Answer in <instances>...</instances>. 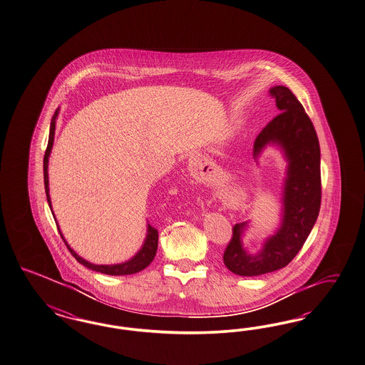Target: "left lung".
<instances>
[{
	"instance_id": "obj_1",
	"label": "left lung",
	"mask_w": 365,
	"mask_h": 365,
	"mask_svg": "<svg viewBox=\"0 0 365 365\" xmlns=\"http://www.w3.org/2000/svg\"><path fill=\"white\" fill-rule=\"evenodd\" d=\"M269 92L281 112L255 138L253 155L257 158L270 143L279 145L285 154L282 221L276 234L255 255L243 249L241 237L247 222L232 227L223 262L238 276H261L285 267L304 246L320 212V144L313 123L290 89L276 86Z\"/></svg>"
}]
</instances>
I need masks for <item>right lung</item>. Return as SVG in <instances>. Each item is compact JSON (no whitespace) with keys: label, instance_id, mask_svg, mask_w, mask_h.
I'll list each match as a JSON object with an SVG mask.
<instances>
[{"label":"right lung","instance_id":"right-lung-1","mask_svg":"<svg viewBox=\"0 0 365 365\" xmlns=\"http://www.w3.org/2000/svg\"><path fill=\"white\" fill-rule=\"evenodd\" d=\"M57 115H58V108L56 110L55 115L52 118V122H51V130H49V139H48V145H46V150H45L44 155V186L45 192H46V200L49 203V207L52 211V205H51V197H49V180H48V162H49V155L52 151V147H53V138H55V128H56V119H57ZM53 214V212H52ZM53 218H55V214H53ZM57 225V222H56ZM57 229H58V225H57ZM60 232V229H58ZM60 235L63 238V241L66 245L68 250L71 252V255H73L76 258V261L80 262L81 265L88 267L91 270H95V272H100L103 274H108V276H127V274H135L140 270L145 269L147 266L150 265L154 259L155 255H156V250H158V230L153 227L150 223L147 225V235H145V240H144L143 245L140 247V250L133 255L131 259L122 262V264H116V265H95V264H91L88 261H86L84 258H81L80 255H76L73 252V249H71V246L66 243L63 234L60 232Z\"/></svg>","mask_w":365,"mask_h":365}]
</instances>
